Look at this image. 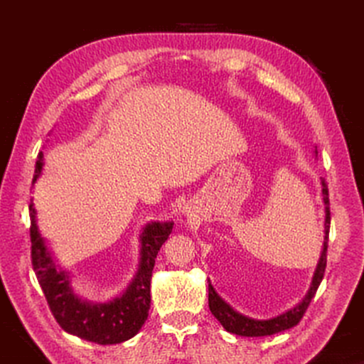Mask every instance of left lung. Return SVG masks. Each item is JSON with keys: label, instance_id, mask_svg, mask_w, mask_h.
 <instances>
[{"label": "left lung", "instance_id": "obj_1", "mask_svg": "<svg viewBox=\"0 0 364 364\" xmlns=\"http://www.w3.org/2000/svg\"><path fill=\"white\" fill-rule=\"evenodd\" d=\"M323 186V200L326 205V221H324V244H323V252L321 258H319V263L315 271V276H313L311 287L305 299L300 301L297 306H294L292 310H289L282 315L276 316L273 319H267V321H260V319H252L241 315V313L234 311L232 308L226 304V301L220 297V295L215 292L212 287L210 281H208V308H210L212 315L218 319L221 326L228 331L232 332L236 336H244V337H263V336H273L278 334L281 331L291 329L294 326L300 323V319L304 318L308 305H310L311 299L315 297L319 284L324 278L326 271V258H328V239H329V225H331V212H329V191L328 184L324 180H321Z\"/></svg>", "mask_w": 364, "mask_h": 364}]
</instances>
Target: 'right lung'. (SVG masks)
Wrapping results in <instances>:
<instances>
[{"label": "right lung", "mask_w": 364, "mask_h": 364, "mask_svg": "<svg viewBox=\"0 0 364 364\" xmlns=\"http://www.w3.org/2000/svg\"><path fill=\"white\" fill-rule=\"evenodd\" d=\"M35 165L33 183L41 175L43 152ZM30 210V241H32V264L53 316L69 334L100 345L120 343L132 338L141 329L151 308V278L154 263L162 244L167 241L173 223H152L141 234V262L134 279L120 297L109 304H88L80 300L69 286V276L54 264L51 254L38 232L33 204Z\"/></svg>", "instance_id": "add662e5"}]
</instances>
